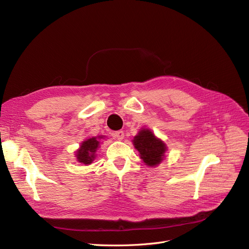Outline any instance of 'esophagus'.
I'll return each mask as SVG.
<instances>
[{"instance_id":"esophagus-1","label":"esophagus","mask_w":249,"mask_h":249,"mask_svg":"<svg viewBox=\"0 0 249 249\" xmlns=\"http://www.w3.org/2000/svg\"><path fill=\"white\" fill-rule=\"evenodd\" d=\"M114 137L118 140H123L124 137V133L123 131H116L114 133Z\"/></svg>"}]
</instances>
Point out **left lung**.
Listing matches in <instances>:
<instances>
[{"mask_svg":"<svg viewBox=\"0 0 249 249\" xmlns=\"http://www.w3.org/2000/svg\"><path fill=\"white\" fill-rule=\"evenodd\" d=\"M134 146L137 148L140 158L148 166H156L163 160L166 146L164 143L155 137V135L147 129L141 130L137 136H135Z\"/></svg>","mask_w":249,"mask_h":249,"instance_id":"8db88e82","label":"left lung"}]
</instances>
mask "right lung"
Masks as SVG:
<instances>
[{"label":"right lung","mask_w":249,"mask_h":249,"mask_svg":"<svg viewBox=\"0 0 249 249\" xmlns=\"http://www.w3.org/2000/svg\"><path fill=\"white\" fill-rule=\"evenodd\" d=\"M99 145H100V142L96 139V137H92L85 140L84 142H82V145L80 146L79 150L77 152L78 161L85 165L91 163L95 158V152L97 147H99Z\"/></svg>","instance_id":"add662e5"}]
</instances>
